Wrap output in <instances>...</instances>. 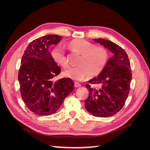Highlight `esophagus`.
I'll return each mask as SVG.
<instances>
[{"label":"esophagus","mask_w":150,"mask_h":150,"mask_svg":"<svg viewBox=\"0 0 150 150\" xmlns=\"http://www.w3.org/2000/svg\"><path fill=\"white\" fill-rule=\"evenodd\" d=\"M74 86H75L76 88H79V87H81V84L78 83H77V82H75L74 83Z\"/></svg>","instance_id":"obj_1"}]
</instances>
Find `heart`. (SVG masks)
<instances>
[{
    "label": "heart",
    "mask_w": 150,
    "mask_h": 150,
    "mask_svg": "<svg viewBox=\"0 0 150 150\" xmlns=\"http://www.w3.org/2000/svg\"><path fill=\"white\" fill-rule=\"evenodd\" d=\"M69 46L81 54L78 66L69 67L64 71L67 78L74 81L83 80L88 75L91 77L99 74L106 66L108 53L106 49L94 47L91 43L84 39H76L71 41ZM51 56L56 63L62 67L67 65L65 50L61 45L54 47Z\"/></svg>",
    "instance_id": "obj_1"
}]
</instances>
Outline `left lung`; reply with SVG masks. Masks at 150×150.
Segmentation results:
<instances>
[{
    "mask_svg": "<svg viewBox=\"0 0 150 150\" xmlns=\"http://www.w3.org/2000/svg\"><path fill=\"white\" fill-rule=\"evenodd\" d=\"M112 53L106 66L96 78L89 83L100 86L99 90L93 88L90 84L86 87L89 96L85 101V108L96 117H109L119 112L123 107L130 90L132 73L128 55L123 49L110 40L93 39Z\"/></svg>",
    "mask_w": 150,
    "mask_h": 150,
    "instance_id": "left-lung-1",
    "label": "left lung"
}]
</instances>
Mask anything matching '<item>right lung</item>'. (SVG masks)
Returning a JSON list of instances; mask_svg holds the SVG:
<instances>
[{
    "mask_svg": "<svg viewBox=\"0 0 150 150\" xmlns=\"http://www.w3.org/2000/svg\"><path fill=\"white\" fill-rule=\"evenodd\" d=\"M62 38L49 34L36 39L28 45L22 57L18 74L21 96L29 110L39 115L55 113L74 90V82L70 78L53 80L61 70L49 48L59 42Z\"/></svg>",
    "mask_w": 150,
    "mask_h": 150,
    "instance_id": "1",
    "label": "right lung"
}]
</instances>
